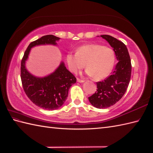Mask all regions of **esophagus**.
<instances>
[{
	"mask_svg": "<svg viewBox=\"0 0 153 153\" xmlns=\"http://www.w3.org/2000/svg\"><path fill=\"white\" fill-rule=\"evenodd\" d=\"M77 82H80V83H82L84 82V80H80V79H77Z\"/></svg>",
	"mask_w": 153,
	"mask_h": 153,
	"instance_id": "obj_1",
	"label": "esophagus"
}]
</instances>
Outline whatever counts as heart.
Masks as SVG:
<instances>
[{
  "label": "heart",
  "instance_id": "obj_1",
  "mask_svg": "<svg viewBox=\"0 0 153 153\" xmlns=\"http://www.w3.org/2000/svg\"><path fill=\"white\" fill-rule=\"evenodd\" d=\"M66 61L69 70L73 73L84 67L86 74L96 80L107 77L111 72L115 62L114 50L102 45L89 44L79 47L76 53H69Z\"/></svg>",
  "mask_w": 153,
  "mask_h": 153
}]
</instances>
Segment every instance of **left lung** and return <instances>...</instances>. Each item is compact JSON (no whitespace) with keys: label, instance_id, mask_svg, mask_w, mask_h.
Wrapping results in <instances>:
<instances>
[{"label":"left lung","instance_id":"left-lung-1","mask_svg":"<svg viewBox=\"0 0 153 153\" xmlns=\"http://www.w3.org/2000/svg\"><path fill=\"white\" fill-rule=\"evenodd\" d=\"M113 48L118 63L111 75L96 82L97 91L88 97L90 103L97 108H106L114 105L126 93L131 78V65L127 47L110 35H101Z\"/></svg>","mask_w":153,"mask_h":153}]
</instances>
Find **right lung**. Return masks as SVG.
I'll return each mask as SVG.
<instances>
[{"instance_id":"1","label":"right lung","mask_w":153,"mask_h":153,"mask_svg":"<svg viewBox=\"0 0 153 153\" xmlns=\"http://www.w3.org/2000/svg\"><path fill=\"white\" fill-rule=\"evenodd\" d=\"M60 38L52 35L42 36L30 43L21 63V79L23 90L32 102L43 109L52 111L65 103L69 88L76 83V79L67 69L63 62L48 75L38 77L29 73L25 67L30 49L40 45H57Z\"/></svg>"}]
</instances>
